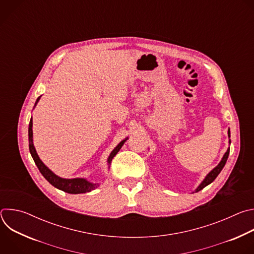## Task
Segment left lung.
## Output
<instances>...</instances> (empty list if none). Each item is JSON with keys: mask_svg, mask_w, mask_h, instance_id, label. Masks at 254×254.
<instances>
[{"mask_svg": "<svg viewBox=\"0 0 254 254\" xmlns=\"http://www.w3.org/2000/svg\"><path fill=\"white\" fill-rule=\"evenodd\" d=\"M228 136L230 137V130L228 129ZM229 143H231V140L229 139ZM229 151H230V148H228L227 149V151H226V153L224 154V156H223V158H222V160L220 161V163L217 165L212 171H210L208 174H207V176L205 177V179L202 181L201 182V184L197 187V189L195 190V192H199L200 190H202L203 188H205L206 186H208L209 184H211L213 181L216 179V177L219 175V173L222 171V169L224 168V166H225V164H226V161H227V159H228V156H229Z\"/></svg>", "mask_w": 254, "mask_h": 254, "instance_id": "obj_1", "label": "left lung"}]
</instances>
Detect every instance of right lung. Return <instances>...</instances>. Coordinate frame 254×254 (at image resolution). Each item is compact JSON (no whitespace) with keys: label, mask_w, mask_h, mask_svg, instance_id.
<instances>
[{"label":"right lung","mask_w":254,"mask_h":254,"mask_svg":"<svg viewBox=\"0 0 254 254\" xmlns=\"http://www.w3.org/2000/svg\"><path fill=\"white\" fill-rule=\"evenodd\" d=\"M41 96H39L35 102L34 107L37 105L39 99ZM32 127H33V121L32 118L30 120V124H29V129H28V133H29V150H30V154L36 164V166L38 167L40 173L43 175V177L48 181V182L54 186L55 188L64 191L66 193L69 194H81V193H87L90 192L92 190H94L95 188H97L99 186L98 183H91L89 181H87L84 178H74V179H64L61 178L59 176H57L56 174H54L47 166H45V164L40 160L37 152L35 150L34 143H33V130H32ZM128 137H126L125 139H123L118 146L114 149V151L111 153L110 157L107 159V165H108V169H110V165L114 159V157L119 153V151L122 149V147L124 146V143L127 141Z\"/></svg>","instance_id":"add662e5"}]
</instances>
